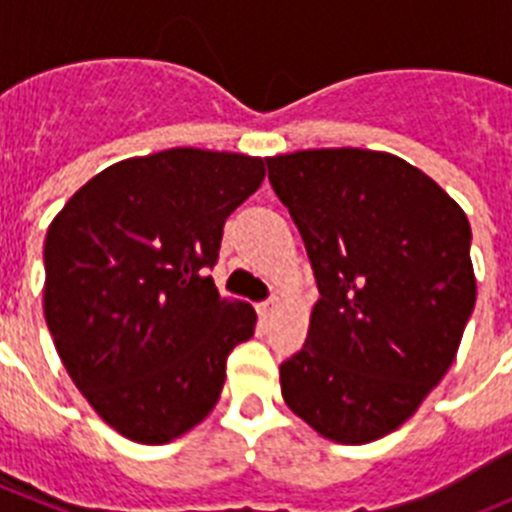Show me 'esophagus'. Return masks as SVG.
I'll list each match as a JSON object with an SVG mask.
<instances>
[{
  "label": "esophagus",
  "instance_id": "34e87169",
  "mask_svg": "<svg viewBox=\"0 0 512 512\" xmlns=\"http://www.w3.org/2000/svg\"><path fill=\"white\" fill-rule=\"evenodd\" d=\"M277 307H279L277 300L261 302V305H259V315H261V318H264V320H271V318H274V312H277Z\"/></svg>",
  "mask_w": 512,
  "mask_h": 512
}]
</instances>
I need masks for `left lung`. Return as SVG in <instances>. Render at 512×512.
Wrapping results in <instances>:
<instances>
[{"instance_id":"1","label":"left lung","mask_w":512,"mask_h":512,"mask_svg":"<svg viewBox=\"0 0 512 512\" xmlns=\"http://www.w3.org/2000/svg\"><path fill=\"white\" fill-rule=\"evenodd\" d=\"M320 289L287 408L333 443L397 431L449 372L477 302L459 205L400 156L310 148L266 158Z\"/></svg>"}]
</instances>
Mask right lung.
Instances as JSON below:
<instances>
[{"label":"right lung","instance_id":"right-lung-1","mask_svg":"<svg viewBox=\"0 0 512 512\" xmlns=\"http://www.w3.org/2000/svg\"><path fill=\"white\" fill-rule=\"evenodd\" d=\"M264 158L169 148L92 176L45 235L43 312L94 413L161 446L220 400L225 361L256 328L207 269L223 225L261 187Z\"/></svg>","mask_w":512,"mask_h":512}]
</instances>
